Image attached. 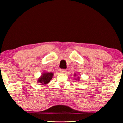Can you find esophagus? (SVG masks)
I'll return each instance as SVG.
<instances>
[{"label": "esophagus", "mask_w": 123, "mask_h": 123, "mask_svg": "<svg viewBox=\"0 0 123 123\" xmlns=\"http://www.w3.org/2000/svg\"><path fill=\"white\" fill-rule=\"evenodd\" d=\"M60 72L61 73H66L67 72V70L65 69H61L60 70Z\"/></svg>", "instance_id": "obj_1"}]
</instances>
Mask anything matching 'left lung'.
I'll return each instance as SVG.
<instances>
[{
	"mask_svg": "<svg viewBox=\"0 0 123 123\" xmlns=\"http://www.w3.org/2000/svg\"><path fill=\"white\" fill-rule=\"evenodd\" d=\"M74 76H76V73H74ZM80 77H78V78H77V79H75L76 80H78V81H79V80H80Z\"/></svg>",
	"mask_w": 123,
	"mask_h": 123,
	"instance_id": "8db88e82",
	"label": "left lung"
}]
</instances>
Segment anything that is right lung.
I'll return each instance as SVG.
<instances>
[{
  "instance_id": "1",
  "label": "right lung",
  "mask_w": 123,
  "mask_h": 123,
  "mask_svg": "<svg viewBox=\"0 0 123 123\" xmlns=\"http://www.w3.org/2000/svg\"><path fill=\"white\" fill-rule=\"evenodd\" d=\"M54 73L52 72H44L42 74L41 76L37 80V82L41 85H47L50 81L53 78Z\"/></svg>"
}]
</instances>
